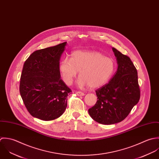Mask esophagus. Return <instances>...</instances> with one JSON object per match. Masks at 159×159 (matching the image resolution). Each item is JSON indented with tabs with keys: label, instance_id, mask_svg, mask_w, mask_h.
Segmentation results:
<instances>
[{
	"label": "esophagus",
	"instance_id": "obj_1",
	"mask_svg": "<svg viewBox=\"0 0 159 159\" xmlns=\"http://www.w3.org/2000/svg\"><path fill=\"white\" fill-rule=\"evenodd\" d=\"M75 94L77 95V96H84L85 95V94H84V93H83V92H75Z\"/></svg>",
	"mask_w": 159,
	"mask_h": 159
}]
</instances>
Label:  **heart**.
<instances>
[{"label":"heart","instance_id":"1","mask_svg":"<svg viewBox=\"0 0 159 159\" xmlns=\"http://www.w3.org/2000/svg\"><path fill=\"white\" fill-rule=\"evenodd\" d=\"M116 69L113 58L92 51L77 50L71 54L70 59L63 58L59 69L65 84L70 85L79 71L77 84L79 87L89 86L98 89L106 85Z\"/></svg>","mask_w":159,"mask_h":159}]
</instances>
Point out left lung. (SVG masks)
I'll return each instance as SVG.
<instances>
[{"mask_svg":"<svg viewBox=\"0 0 159 159\" xmlns=\"http://www.w3.org/2000/svg\"><path fill=\"white\" fill-rule=\"evenodd\" d=\"M117 70L109 82L96 90L97 101L89 109L96 122L111 125L124 120L138 102L140 90L136 67L127 55L115 48Z\"/></svg>","mask_w":159,"mask_h":159,"instance_id":"1","label":"left lung"}]
</instances>
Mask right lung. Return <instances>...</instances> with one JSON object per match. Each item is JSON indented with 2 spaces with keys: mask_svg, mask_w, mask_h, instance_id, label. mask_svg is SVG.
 Instances as JSON below:
<instances>
[{
  "mask_svg": "<svg viewBox=\"0 0 159 159\" xmlns=\"http://www.w3.org/2000/svg\"><path fill=\"white\" fill-rule=\"evenodd\" d=\"M67 42L33 52L25 62L20 92L34 117L48 121L60 117L72 91L61 79L60 60Z\"/></svg>",
  "mask_w": 159,
  "mask_h": 159,
  "instance_id": "add662e5",
  "label": "right lung"
}]
</instances>
